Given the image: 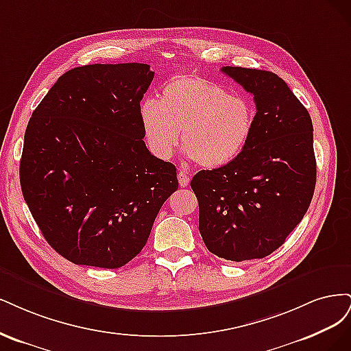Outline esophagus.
Listing matches in <instances>:
<instances>
[{"instance_id":"1","label":"esophagus","mask_w":351,"mask_h":351,"mask_svg":"<svg viewBox=\"0 0 351 351\" xmlns=\"http://www.w3.org/2000/svg\"><path fill=\"white\" fill-rule=\"evenodd\" d=\"M178 180H179L180 186H186L189 184V176L184 171H179L178 172Z\"/></svg>"}]
</instances>
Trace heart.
I'll list each match as a JSON object with an SVG mask.
<instances>
[{
	"label": "heart",
	"instance_id": "heart-1",
	"mask_svg": "<svg viewBox=\"0 0 351 351\" xmlns=\"http://www.w3.org/2000/svg\"><path fill=\"white\" fill-rule=\"evenodd\" d=\"M255 106L241 95L194 74H178L163 84L159 101L145 99L140 119L145 143L160 160L179 144L204 169L233 162L252 137Z\"/></svg>",
	"mask_w": 351,
	"mask_h": 351
}]
</instances>
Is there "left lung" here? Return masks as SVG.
<instances>
[{
  "label": "left lung",
  "mask_w": 351,
  "mask_h": 351,
  "mask_svg": "<svg viewBox=\"0 0 351 351\" xmlns=\"http://www.w3.org/2000/svg\"><path fill=\"white\" fill-rule=\"evenodd\" d=\"M254 95L256 115L245 150L191 180L207 250L228 261L264 258L285 243L313 197L316 160L309 112L277 74L223 66Z\"/></svg>",
  "instance_id": "left-lung-1"
}]
</instances>
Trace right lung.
<instances>
[{
  "label": "right lung",
  "mask_w": 351,
  "mask_h": 351,
  "mask_svg": "<svg viewBox=\"0 0 351 351\" xmlns=\"http://www.w3.org/2000/svg\"><path fill=\"white\" fill-rule=\"evenodd\" d=\"M153 77L137 62L77 66L27 123L21 192L47 242L77 265L130 263L178 189L175 165L143 141L140 101Z\"/></svg>",
  "instance_id": "obj_1"
}]
</instances>
